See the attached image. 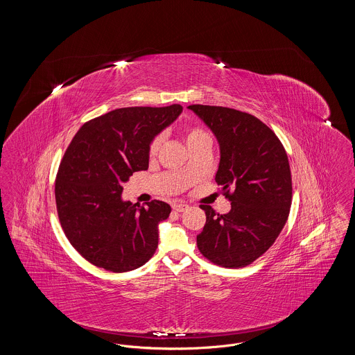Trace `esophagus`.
<instances>
[{
	"instance_id": "34e87169",
	"label": "esophagus",
	"mask_w": 355,
	"mask_h": 355,
	"mask_svg": "<svg viewBox=\"0 0 355 355\" xmlns=\"http://www.w3.org/2000/svg\"><path fill=\"white\" fill-rule=\"evenodd\" d=\"M187 209V205L185 202H175L173 205V210L177 213H182Z\"/></svg>"
}]
</instances>
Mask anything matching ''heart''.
<instances>
[{
    "label": "heart",
    "instance_id": "heart-1",
    "mask_svg": "<svg viewBox=\"0 0 355 355\" xmlns=\"http://www.w3.org/2000/svg\"><path fill=\"white\" fill-rule=\"evenodd\" d=\"M202 138H210V135H207L206 130H203L202 128H197V126H193V128H186L185 129V141L189 145L202 139ZM164 144V135H155L153 137L152 139L149 141V145H148V154L149 157H155L161 146Z\"/></svg>",
    "mask_w": 355,
    "mask_h": 355
}]
</instances>
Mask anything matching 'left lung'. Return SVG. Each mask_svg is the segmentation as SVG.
<instances>
[{"instance_id": "1", "label": "left lung", "mask_w": 355, "mask_h": 355, "mask_svg": "<svg viewBox=\"0 0 355 355\" xmlns=\"http://www.w3.org/2000/svg\"><path fill=\"white\" fill-rule=\"evenodd\" d=\"M220 142L216 181L232 202L227 214L202 205L206 214L197 246L206 259L227 269L253 263L269 250L286 223L291 173L279 138L261 119L236 109L190 105Z\"/></svg>"}]
</instances>
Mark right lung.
<instances>
[{"label":"right lung","mask_w":355,"mask_h":355,"mask_svg":"<svg viewBox=\"0 0 355 355\" xmlns=\"http://www.w3.org/2000/svg\"><path fill=\"white\" fill-rule=\"evenodd\" d=\"M182 112L178 103L112 110L85 122L73 137L55 177L61 227L86 261L113 272L135 270L158 246V223L169 205L123 202L122 184L149 166L148 145Z\"/></svg>","instance_id":"1"}]
</instances>
